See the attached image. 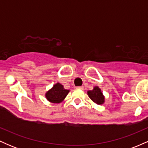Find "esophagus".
<instances>
[{
  "instance_id": "obj_1",
  "label": "esophagus",
  "mask_w": 148,
  "mask_h": 148,
  "mask_svg": "<svg viewBox=\"0 0 148 148\" xmlns=\"http://www.w3.org/2000/svg\"><path fill=\"white\" fill-rule=\"evenodd\" d=\"M76 88H77V89H80V90H84V86H78V87H76Z\"/></svg>"
}]
</instances>
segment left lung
I'll use <instances>...</instances> for the list:
<instances>
[{
  "mask_svg": "<svg viewBox=\"0 0 148 148\" xmlns=\"http://www.w3.org/2000/svg\"><path fill=\"white\" fill-rule=\"evenodd\" d=\"M87 92L88 97L93 102L98 105L103 104L104 103L105 97L101 89L98 86H95L92 90H88Z\"/></svg>",
  "mask_w": 148,
  "mask_h": 148,
  "instance_id": "1",
  "label": "left lung"
}]
</instances>
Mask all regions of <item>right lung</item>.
<instances>
[{
    "mask_svg": "<svg viewBox=\"0 0 148 148\" xmlns=\"http://www.w3.org/2000/svg\"><path fill=\"white\" fill-rule=\"evenodd\" d=\"M69 90L64 89V86L60 83L54 84L53 86L49 90L46 92L45 97L50 102L53 103H59L62 102L67 97Z\"/></svg>",
    "mask_w": 148,
    "mask_h": 148,
    "instance_id": "obj_1",
    "label": "right lung"
}]
</instances>
